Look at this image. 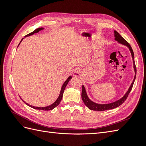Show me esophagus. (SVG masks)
Segmentation results:
<instances>
[{
	"label": "esophagus",
	"instance_id": "1",
	"mask_svg": "<svg viewBox=\"0 0 146 146\" xmlns=\"http://www.w3.org/2000/svg\"><path fill=\"white\" fill-rule=\"evenodd\" d=\"M82 74V71L80 70V69H77L75 70V71H74L73 75H74V76H75V77H80L81 76Z\"/></svg>",
	"mask_w": 146,
	"mask_h": 146
}]
</instances>
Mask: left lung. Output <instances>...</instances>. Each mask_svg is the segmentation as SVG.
I'll list each match as a JSON object with an SVG mask.
<instances>
[{"mask_svg": "<svg viewBox=\"0 0 146 146\" xmlns=\"http://www.w3.org/2000/svg\"><path fill=\"white\" fill-rule=\"evenodd\" d=\"M114 37H115V40L117 41L118 42L122 44H123L125 46H127L129 48V49L130 50V52L131 54L132 58H133V64H134V69H135V76L134 80L131 84V86H130L129 90L126 92V94L124 95V96L122 98H121L120 100H119L116 102H114L109 104H96L93 102L91 101L87 96L86 92L85 90V88L84 87V86H82V99L83 101L84 104H85L86 107L91 110H94V111H105V110H111L119 106H120L122 105L123 102H124L125 100L127 99L128 98V96H129V93L130 92L132 88H133V83L135 80L136 78V65L135 63V60H134V53L133 51V49H132L131 47L130 46V44L125 39H123L118 32H117L116 31H114Z\"/></svg>", "mask_w": 146, "mask_h": 146, "instance_id": "left-lung-1", "label": "left lung"}]
</instances>
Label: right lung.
<instances>
[{
	"label": "right lung",
	"mask_w": 146,
	"mask_h": 146,
	"mask_svg": "<svg viewBox=\"0 0 146 146\" xmlns=\"http://www.w3.org/2000/svg\"><path fill=\"white\" fill-rule=\"evenodd\" d=\"M42 29H43V28H38L37 29L35 30L33 32H31L30 33H29V34L26 35L25 36H30V35H33L34 33H38V32H39V31L42 30ZM23 38L21 39V42L22 41H23ZM21 42H20V43H21ZM20 43H19V44H20ZM18 46H19V45H18ZM71 78H72V77H71V76H69V77H68V78L67 79V80H66L65 81V82L64 83V84H63V86H62V88H61V91H60V95H59V97L58 98V99H57V100L55 102H54V104H52V105H49V106H48V107H34V106H32V105H30L28 104L27 103H26L25 102H24H24L26 105H27L28 106H29V107H32V108H34V109H36V110H44V111H48V110H52V109H54V108H55L56 107H57V106H58V105L60 104V102H61V99H62V98H63V94L64 91V90H65V88H66V85H67V84L68 83V82H69V80H70Z\"/></svg>",
	"instance_id": "obj_1"
}]
</instances>
